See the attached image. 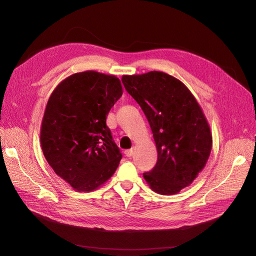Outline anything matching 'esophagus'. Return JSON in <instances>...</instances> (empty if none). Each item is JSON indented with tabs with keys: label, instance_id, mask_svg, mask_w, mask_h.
I'll return each instance as SVG.
<instances>
[{
	"label": "esophagus",
	"instance_id": "1",
	"mask_svg": "<svg viewBox=\"0 0 256 256\" xmlns=\"http://www.w3.org/2000/svg\"><path fill=\"white\" fill-rule=\"evenodd\" d=\"M132 154H134V150H126L124 152V154L126 156V157H132Z\"/></svg>",
	"mask_w": 256,
	"mask_h": 256
}]
</instances>
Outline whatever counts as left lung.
Returning <instances> with one entry per match:
<instances>
[{
  "label": "left lung",
  "mask_w": 256,
  "mask_h": 256,
  "mask_svg": "<svg viewBox=\"0 0 256 256\" xmlns=\"http://www.w3.org/2000/svg\"><path fill=\"white\" fill-rule=\"evenodd\" d=\"M121 80L146 114L157 146V164L144 179L157 194L180 192L203 170L212 148L201 106L182 82L164 72L124 75Z\"/></svg>",
  "instance_id": "left-lung-1"
}]
</instances>
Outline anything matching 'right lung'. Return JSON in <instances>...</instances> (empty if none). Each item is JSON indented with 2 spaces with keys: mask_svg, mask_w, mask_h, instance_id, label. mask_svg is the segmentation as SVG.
<instances>
[{
  "mask_svg": "<svg viewBox=\"0 0 256 256\" xmlns=\"http://www.w3.org/2000/svg\"><path fill=\"white\" fill-rule=\"evenodd\" d=\"M118 77L84 71L64 80L49 97L40 146L49 165L77 192H92L113 176L122 154L106 121L122 96Z\"/></svg>",
  "mask_w": 256,
  "mask_h": 256,
  "instance_id": "obj_1",
  "label": "right lung"
}]
</instances>
